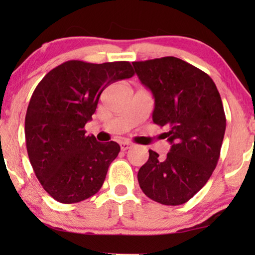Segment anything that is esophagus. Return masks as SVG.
<instances>
[{
	"label": "esophagus",
	"mask_w": 255,
	"mask_h": 255,
	"mask_svg": "<svg viewBox=\"0 0 255 255\" xmlns=\"http://www.w3.org/2000/svg\"><path fill=\"white\" fill-rule=\"evenodd\" d=\"M120 145H121V148H122V151H127V149H128V148H131V146H132V144L130 141H121L120 142Z\"/></svg>",
	"instance_id": "esophagus-1"
}]
</instances>
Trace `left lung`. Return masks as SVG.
Here are the masks:
<instances>
[{
  "label": "left lung",
  "instance_id": "1",
  "mask_svg": "<svg viewBox=\"0 0 255 255\" xmlns=\"http://www.w3.org/2000/svg\"><path fill=\"white\" fill-rule=\"evenodd\" d=\"M155 101L153 122L172 147L165 159L149 149L138 172L146 196L165 205L186 203L210 179L221 155L226 118L215 82L175 57L132 62Z\"/></svg>",
  "mask_w": 255,
  "mask_h": 255
}]
</instances>
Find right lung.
Masks as SVG:
<instances>
[{"label": "right lung", "instance_id": "add662e5", "mask_svg": "<svg viewBox=\"0 0 255 255\" xmlns=\"http://www.w3.org/2000/svg\"><path fill=\"white\" fill-rule=\"evenodd\" d=\"M133 75L128 61L69 60L38 83L26 110V149L37 179L55 201L78 203L101 189L121 147L86 135L85 125L103 90Z\"/></svg>", "mask_w": 255, "mask_h": 255}]
</instances>
